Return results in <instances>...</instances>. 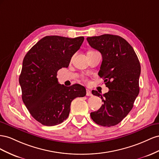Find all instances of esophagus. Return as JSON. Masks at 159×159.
I'll use <instances>...</instances> for the list:
<instances>
[{"instance_id": "esophagus-1", "label": "esophagus", "mask_w": 159, "mask_h": 159, "mask_svg": "<svg viewBox=\"0 0 159 159\" xmlns=\"http://www.w3.org/2000/svg\"><path fill=\"white\" fill-rule=\"evenodd\" d=\"M87 96H88V97H90V96H92V93H91V92H90V90H89V89H87Z\"/></svg>"}]
</instances>
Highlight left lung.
<instances>
[{
	"mask_svg": "<svg viewBox=\"0 0 159 159\" xmlns=\"http://www.w3.org/2000/svg\"><path fill=\"white\" fill-rule=\"evenodd\" d=\"M87 40L102 54L98 75L109 89L103 94L92 91L101 97L103 105L90 117L97 124L109 127L119 124L133 107L139 93L140 65L133 48L119 36L106 34Z\"/></svg>",
	"mask_w": 159,
	"mask_h": 159,
	"instance_id": "8db88e82",
	"label": "left lung"
}]
</instances>
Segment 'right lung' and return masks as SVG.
Instances as JSON below:
<instances>
[{"instance_id": "obj_1", "label": "right lung", "mask_w": 159, "mask_h": 159, "mask_svg": "<svg viewBox=\"0 0 159 159\" xmlns=\"http://www.w3.org/2000/svg\"><path fill=\"white\" fill-rule=\"evenodd\" d=\"M84 39L47 36L24 58L19 76L22 98L30 115L43 125L61 124L69 115L72 100L86 95L83 86L66 87L58 83L57 78L58 70L69 66Z\"/></svg>"}]
</instances>
